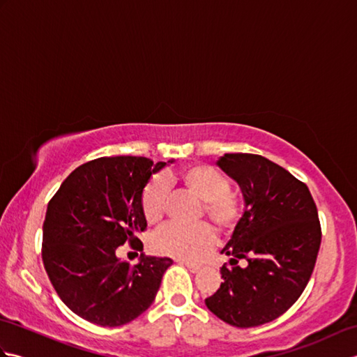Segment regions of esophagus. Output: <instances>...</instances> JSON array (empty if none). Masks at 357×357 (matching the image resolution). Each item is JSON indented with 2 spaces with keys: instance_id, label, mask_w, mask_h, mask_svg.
<instances>
[{
  "instance_id": "34e87169",
  "label": "esophagus",
  "mask_w": 357,
  "mask_h": 357,
  "mask_svg": "<svg viewBox=\"0 0 357 357\" xmlns=\"http://www.w3.org/2000/svg\"><path fill=\"white\" fill-rule=\"evenodd\" d=\"M181 265H185V267L190 270L192 273H199L201 271V267L199 265H195V264H190V262H185V261H178Z\"/></svg>"
}]
</instances>
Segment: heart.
Masks as SVG:
<instances>
[{
    "label": "heart",
    "instance_id": "1",
    "mask_svg": "<svg viewBox=\"0 0 357 357\" xmlns=\"http://www.w3.org/2000/svg\"><path fill=\"white\" fill-rule=\"evenodd\" d=\"M170 181L202 201L201 216H206L221 234H230L239 225L244 207L239 196L230 190V179L215 165L195 162L172 174ZM167 188L162 179L155 178L142 188L141 211L149 224H158L165 213ZM216 242V234L208 224L167 225L151 241L153 252L181 261L204 259Z\"/></svg>",
    "mask_w": 357,
    "mask_h": 357
}]
</instances>
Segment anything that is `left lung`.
Wrapping results in <instances>:
<instances>
[{"label": "left lung", "mask_w": 357, "mask_h": 357, "mask_svg": "<svg viewBox=\"0 0 357 357\" xmlns=\"http://www.w3.org/2000/svg\"><path fill=\"white\" fill-rule=\"evenodd\" d=\"M218 165L239 184L245 210L222 250L231 256L221 268L224 282L206 305L234 327H257L282 316L305 290L321 247L319 216L308 187L270 159L225 153Z\"/></svg>", "instance_id": "left-lung-1"}]
</instances>
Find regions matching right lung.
I'll use <instances>...</instances> for the list:
<instances>
[{"instance_id":"1","label":"right lung","mask_w":357,"mask_h":357,"mask_svg":"<svg viewBox=\"0 0 357 357\" xmlns=\"http://www.w3.org/2000/svg\"><path fill=\"white\" fill-rule=\"evenodd\" d=\"M165 162L144 156H104L75 169L49 201L43 262L59 298L75 314L101 327L136 319L155 301L170 257L130 265L121 245L142 252L147 229L141 192Z\"/></svg>"}]
</instances>
